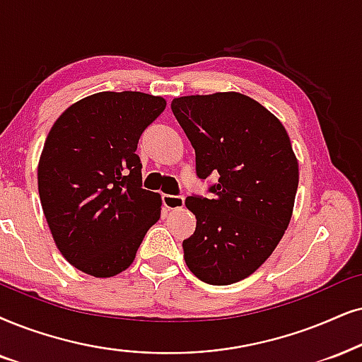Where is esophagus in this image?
<instances>
[{
	"label": "esophagus",
	"instance_id": "34e87169",
	"mask_svg": "<svg viewBox=\"0 0 362 362\" xmlns=\"http://www.w3.org/2000/svg\"><path fill=\"white\" fill-rule=\"evenodd\" d=\"M185 199L182 195H163V205L168 210H178L184 207Z\"/></svg>",
	"mask_w": 362,
	"mask_h": 362
}]
</instances>
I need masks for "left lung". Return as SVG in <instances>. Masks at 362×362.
<instances>
[{"instance_id":"8db88e82","label":"left lung","mask_w":362,"mask_h":362,"mask_svg":"<svg viewBox=\"0 0 362 362\" xmlns=\"http://www.w3.org/2000/svg\"><path fill=\"white\" fill-rule=\"evenodd\" d=\"M172 112L195 150L197 175L217 173L214 199L189 197L194 235L187 267L200 281L228 286L249 277L289 226L299 163L281 120L237 91L173 98Z\"/></svg>"}]
</instances>
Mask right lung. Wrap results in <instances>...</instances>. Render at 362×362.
<instances>
[{
    "mask_svg": "<svg viewBox=\"0 0 362 362\" xmlns=\"http://www.w3.org/2000/svg\"><path fill=\"white\" fill-rule=\"evenodd\" d=\"M167 107L141 91H100L57 118L38 162V192L54 244L93 277L132 265L162 197L141 189V132Z\"/></svg>",
    "mask_w": 362,
    "mask_h": 362,
    "instance_id": "obj_1",
    "label": "right lung"
}]
</instances>
